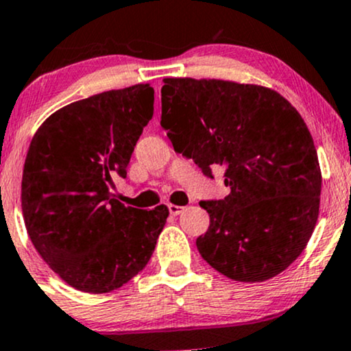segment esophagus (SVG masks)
<instances>
[{
  "label": "esophagus",
  "mask_w": 351,
  "mask_h": 351,
  "mask_svg": "<svg viewBox=\"0 0 351 351\" xmlns=\"http://www.w3.org/2000/svg\"><path fill=\"white\" fill-rule=\"evenodd\" d=\"M183 206H176V204H168V211H170L171 216H178L181 211H183Z\"/></svg>",
  "instance_id": "34e87169"
}]
</instances>
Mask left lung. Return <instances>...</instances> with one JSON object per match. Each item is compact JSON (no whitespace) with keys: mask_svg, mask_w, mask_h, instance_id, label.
<instances>
[{"mask_svg":"<svg viewBox=\"0 0 351 351\" xmlns=\"http://www.w3.org/2000/svg\"><path fill=\"white\" fill-rule=\"evenodd\" d=\"M162 127L176 153L208 178L224 167V199L201 201L209 228L196 239L206 263L239 282L291 265L318 217L322 173L312 135L276 90L216 79H163Z\"/></svg>","mask_w":351,"mask_h":351,"instance_id":"obj_1","label":"left lung"}]
</instances>
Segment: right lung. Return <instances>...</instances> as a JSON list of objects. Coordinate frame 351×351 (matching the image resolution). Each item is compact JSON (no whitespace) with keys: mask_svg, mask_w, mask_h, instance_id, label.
<instances>
[{"mask_svg":"<svg viewBox=\"0 0 351 351\" xmlns=\"http://www.w3.org/2000/svg\"><path fill=\"white\" fill-rule=\"evenodd\" d=\"M153 87L138 84L77 100L36 132L21 206L36 251L71 287L106 293L150 261L168 208L123 206L115 181L153 117Z\"/></svg>","mask_w":351,"mask_h":351,"instance_id":"right-lung-1","label":"right lung"}]
</instances>
